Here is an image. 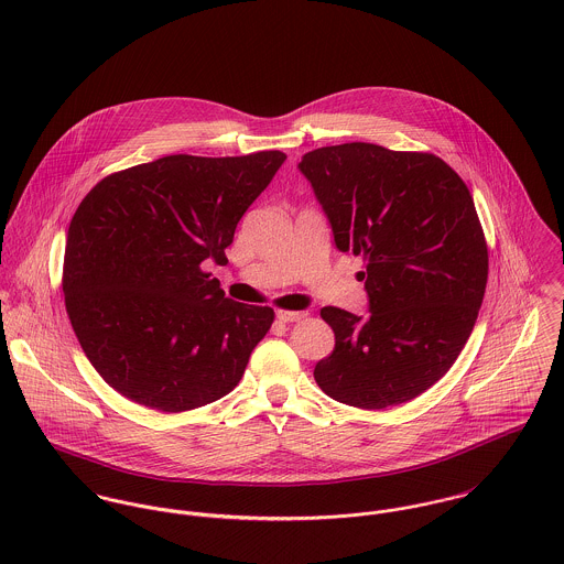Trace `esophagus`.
<instances>
[{"instance_id":"1","label":"esophagus","mask_w":564,"mask_h":564,"mask_svg":"<svg viewBox=\"0 0 564 564\" xmlns=\"http://www.w3.org/2000/svg\"><path fill=\"white\" fill-rule=\"evenodd\" d=\"M303 317H307V312H276V319L279 322H299V319H303Z\"/></svg>"}]
</instances>
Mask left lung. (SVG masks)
Segmentation results:
<instances>
[{
  "label": "left lung",
  "mask_w": 564,
  "mask_h": 564,
  "mask_svg": "<svg viewBox=\"0 0 564 564\" xmlns=\"http://www.w3.org/2000/svg\"><path fill=\"white\" fill-rule=\"evenodd\" d=\"M335 247L364 254L370 313L324 307L335 350L313 378L337 402L387 409L445 375L480 312L489 252L465 182L433 153L370 142L303 155Z\"/></svg>",
  "instance_id": "obj_1"
}]
</instances>
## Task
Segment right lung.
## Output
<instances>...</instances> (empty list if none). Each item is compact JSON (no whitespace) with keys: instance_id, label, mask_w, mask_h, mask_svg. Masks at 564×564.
I'll return each instance as SVG.
<instances>
[{"instance_id":"1","label":"right lung","mask_w":564,"mask_h":564,"mask_svg":"<svg viewBox=\"0 0 564 564\" xmlns=\"http://www.w3.org/2000/svg\"><path fill=\"white\" fill-rule=\"evenodd\" d=\"M285 162L166 155L101 180L66 234L63 290L93 368L142 406L180 413L227 395L274 312L236 303L203 270Z\"/></svg>"}]
</instances>
